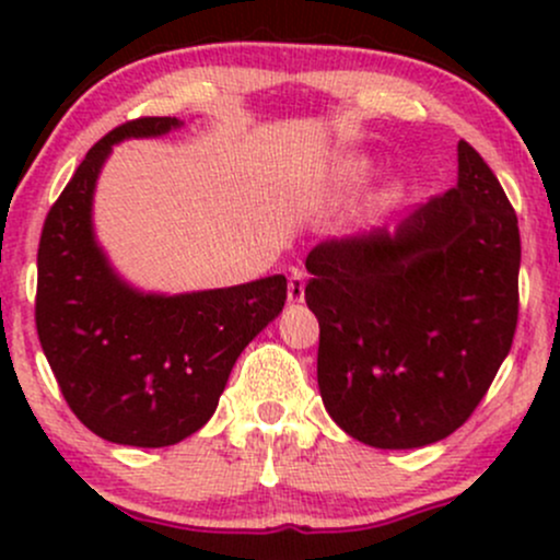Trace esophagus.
<instances>
[{
	"mask_svg": "<svg viewBox=\"0 0 560 560\" xmlns=\"http://www.w3.org/2000/svg\"><path fill=\"white\" fill-rule=\"evenodd\" d=\"M287 300L292 302V305L294 302L305 300V271H300V268H292V273H289Z\"/></svg>",
	"mask_w": 560,
	"mask_h": 560,
	"instance_id": "34e87169",
	"label": "esophagus"
}]
</instances>
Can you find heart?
<instances>
[{
    "mask_svg": "<svg viewBox=\"0 0 560 560\" xmlns=\"http://www.w3.org/2000/svg\"><path fill=\"white\" fill-rule=\"evenodd\" d=\"M369 176V163L363 158H342L324 171L326 186L334 191H352Z\"/></svg>",
    "mask_w": 560,
    "mask_h": 560,
    "instance_id": "b5f03b06",
    "label": "heart"
}]
</instances>
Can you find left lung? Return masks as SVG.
Masks as SVG:
<instances>
[{
  "instance_id": "8db88e82",
  "label": "left lung",
  "mask_w": 560,
  "mask_h": 560,
  "mask_svg": "<svg viewBox=\"0 0 560 560\" xmlns=\"http://www.w3.org/2000/svg\"><path fill=\"white\" fill-rule=\"evenodd\" d=\"M518 218L490 165L458 141V184L405 221L307 255L318 389L339 429L410 450L464 427L511 350Z\"/></svg>"
}]
</instances>
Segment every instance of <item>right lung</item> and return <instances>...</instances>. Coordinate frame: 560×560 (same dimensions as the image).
<instances>
[{
    "label": "right lung",
    "instance_id": "add662e5",
    "mask_svg": "<svg viewBox=\"0 0 560 560\" xmlns=\"http://www.w3.org/2000/svg\"><path fill=\"white\" fill-rule=\"evenodd\" d=\"M178 118H137L89 150L44 221L36 331L70 410L115 445L168 447L215 413L236 358L279 316L281 273L186 294L141 292L94 236V189L113 144L163 137Z\"/></svg>",
    "mask_w": 560,
    "mask_h": 560
}]
</instances>
